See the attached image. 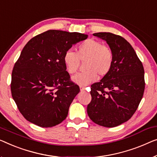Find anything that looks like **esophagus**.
<instances>
[{"instance_id": "34e87169", "label": "esophagus", "mask_w": 157, "mask_h": 157, "mask_svg": "<svg viewBox=\"0 0 157 157\" xmlns=\"http://www.w3.org/2000/svg\"><path fill=\"white\" fill-rule=\"evenodd\" d=\"M79 87H80V90L82 91V92H84V91L85 90V87L84 86H80Z\"/></svg>"}]
</instances>
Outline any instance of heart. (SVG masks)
Segmentation results:
<instances>
[{"label": "heart", "mask_w": 157, "mask_h": 157, "mask_svg": "<svg viewBox=\"0 0 157 157\" xmlns=\"http://www.w3.org/2000/svg\"><path fill=\"white\" fill-rule=\"evenodd\" d=\"M85 71L75 75L72 80L79 85H86L97 78L109 73L113 63V53L109 46L94 39H86L79 44L76 53L71 50L64 53V65L69 74L78 71L80 60H85Z\"/></svg>", "instance_id": "1"}]
</instances>
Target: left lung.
<instances>
[{
  "mask_svg": "<svg viewBox=\"0 0 157 157\" xmlns=\"http://www.w3.org/2000/svg\"><path fill=\"white\" fill-rule=\"evenodd\" d=\"M93 35L107 42L113 51V63L106 75L91 85L92 100L86 111L94 123L113 128L128 121L138 108L145 87L144 67L122 36L110 32Z\"/></svg>",
  "mask_w": 157,
  "mask_h": 157,
  "instance_id": "obj_1",
  "label": "left lung"
}]
</instances>
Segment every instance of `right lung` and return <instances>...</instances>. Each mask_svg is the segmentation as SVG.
<instances>
[{"label":"right lung","instance_id":"1","mask_svg":"<svg viewBox=\"0 0 157 157\" xmlns=\"http://www.w3.org/2000/svg\"><path fill=\"white\" fill-rule=\"evenodd\" d=\"M87 34L48 30L30 39L12 72L10 90L17 109L29 122L50 128L63 122L79 92L63 63L64 53Z\"/></svg>","mask_w":157,"mask_h":157}]
</instances>
